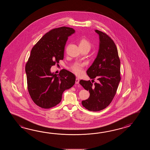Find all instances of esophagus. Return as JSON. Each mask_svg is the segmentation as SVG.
Listing matches in <instances>:
<instances>
[{
  "label": "esophagus",
  "instance_id": "esophagus-1",
  "mask_svg": "<svg viewBox=\"0 0 150 150\" xmlns=\"http://www.w3.org/2000/svg\"><path fill=\"white\" fill-rule=\"evenodd\" d=\"M79 83V78H76V84H78Z\"/></svg>",
  "mask_w": 150,
  "mask_h": 150
}]
</instances>
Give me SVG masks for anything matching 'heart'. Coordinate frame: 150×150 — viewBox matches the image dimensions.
<instances>
[{"label": "heart", "mask_w": 150, "mask_h": 150, "mask_svg": "<svg viewBox=\"0 0 150 150\" xmlns=\"http://www.w3.org/2000/svg\"><path fill=\"white\" fill-rule=\"evenodd\" d=\"M79 45L81 50V49H87L88 51L92 47V44L91 42L88 39L86 38H81L79 42ZM85 66L84 63H76L74 64L71 67V70L76 75H80L83 72V67Z\"/></svg>", "instance_id": "heart-1"}]
</instances>
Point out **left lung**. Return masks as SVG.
Here are the masks:
<instances>
[{"label": "left lung", "instance_id": "1", "mask_svg": "<svg viewBox=\"0 0 150 150\" xmlns=\"http://www.w3.org/2000/svg\"><path fill=\"white\" fill-rule=\"evenodd\" d=\"M100 36L99 52L87 74L94 81L81 80L79 83L89 91V98L82 101L83 107L89 111L98 112L107 107L116 93L121 80L120 59L114 41L105 33L96 30Z\"/></svg>", "mask_w": 150, "mask_h": 150}]
</instances>
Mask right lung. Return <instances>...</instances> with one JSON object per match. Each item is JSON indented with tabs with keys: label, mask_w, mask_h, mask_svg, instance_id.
Returning <instances> with one entry per match:
<instances>
[{
	"label": "right lung",
	"mask_w": 150,
	"mask_h": 150,
	"mask_svg": "<svg viewBox=\"0 0 150 150\" xmlns=\"http://www.w3.org/2000/svg\"><path fill=\"white\" fill-rule=\"evenodd\" d=\"M74 29L61 27L47 33L32 48L26 63L27 88L37 105L49 109L57 105L65 89L74 86L76 76L63 69L59 74L51 73V67L64 58V47Z\"/></svg>",
	"instance_id": "right-lung-1"
}]
</instances>
